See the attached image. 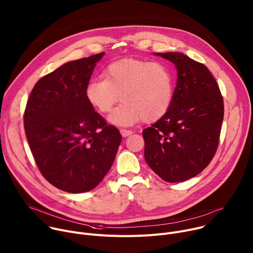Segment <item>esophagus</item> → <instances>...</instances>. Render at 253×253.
Wrapping results in <instances>:
<instances>
[{
    "mask_svg": "<svg viewBox=\"0 0 253 253\" xmlns=\"http://www.w3.org/2000/svg\"><path fill=\"white\" fill-rule=\"evenodd\" d=\"M120 132H121V135H122L123 137H127V136H130V135L133 134V131H131V130H126V129H121Z\"/></svg>",
    "mask_w": 253,
    "mask_h": 253,
    "instance_id": "1",
    "label": "esophagus"
}]
</instances>
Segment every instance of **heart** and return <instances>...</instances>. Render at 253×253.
I'll use <instances>...</instances> for the list:
<instances>
[{
  "label": "heart",
  "instance_id": "1",
  "mask_svg": "<svg viewBox=\"0 0 253 253\" xmlns=\"http://www.w3.org/2000/svg\"><path fill=\"white\" fill-rule=\"evenodd\" d=\"M174 93L170 69L161 62L122 59L105 70V78L90 81L85 89L89 104L108 113L120 100L123 103L108 116L116 126H131L141 119L153 122L168 111Z\"/></svg>",
  "mask_w": 253,
  "mask_h": 253
}]
</instances>
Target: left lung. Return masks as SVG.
<instances>
[{
  "label": "left lung",
  "instance_id": "1",
  "mask_svg": "<svg viewBox=\"0 0 253 253\" xmlns=\"http://www.w3.org/2000/svg\"><path fill=\"white\" fill-rule=\"evenodd\" d=\"M172 62L177 83L168 111L143 130L144 157L164 181L182 182L212 160L224 115L219 87L207 67L178 53H155Z\"/></svg>",
  "mask_w": 253,
  "mask_h": 253
}]
</instances>
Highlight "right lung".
<instances>
[{
    "mask_svg": "<svg viewBox=\"0 0 253 253\" xmlns=\"http://www.w3.org/2000/svg\"><path fill=\"white\" fill-rule=\"evenodd\" d=\"M105 53L68 62L41 78L27 102L24 127L42 175L55 187L94 189L111 168L122 136L89 104L85 89Z\"/></svg>",
    "mask_w": 253,
    "mask_h": 253,
    "instance_id": "obj_1",
    "label": "right lung"
}]
</instances>
